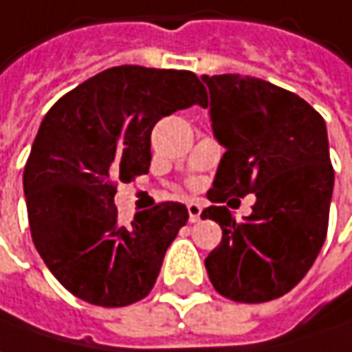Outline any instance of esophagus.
Instances as JSON below:
<instances>
[{"mask_svg": "<svg viewBox=\"0 0 352 352\" xmlns=\"http://www.w3.org/2000/svg\"><path fill=\"white\" fill-rule=\"evenodd\" d=\"M187 210H189V221L197 222L199 219H201L203 205H201V203H197V201H191V203H187Z\"/></svg>", "mask_w": 352, "mask_h": 352, "instance_id": "obj_1", "label": "esophagus"}]
</instances>
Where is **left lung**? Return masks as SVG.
Masks as SVG:
<instances>
[{
    "instance_id": "1",
    "label": "left lung",
    "mask_w": 352,
    "mask_h": 352,
    "mask_svg": "<svg viewBox=\"0 0 352 352\" xmlns=\"http://www.w3.org/2000/svg\"><path fill=\"white\" fill-rule=\"evenodd\" d=\"M210 92L214 138L226 147L201 219L219 222L206 256L208 280L224 298L264 303L294 289L314 266L329 226L335 173L325 120L298 94L254 76H201ZM256 192L236 223L220 205Z\"/></svg>"
}]
</instances>
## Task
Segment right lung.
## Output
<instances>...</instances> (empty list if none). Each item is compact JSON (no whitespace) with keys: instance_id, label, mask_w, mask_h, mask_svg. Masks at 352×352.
<instances>
[{"instance_id":"add662e5","label":"right lung","mask_w":352,"mask_h":352,"mask_svg":"<svg viewBox=\"0 0 352 352\" xmlns=\"http://www.w3.org/2000/svg\"><path fill=\"white\" fill-rule=\"evenodd\" d=\"M195 104L206 108V90L191 70L122 65L70 90L41 122L23 171L29 226L72 296L126 307L151 292L189 212L165 201L122 224L114 195L149 171L153 126Z\"/></svg>"}]
</instances>
